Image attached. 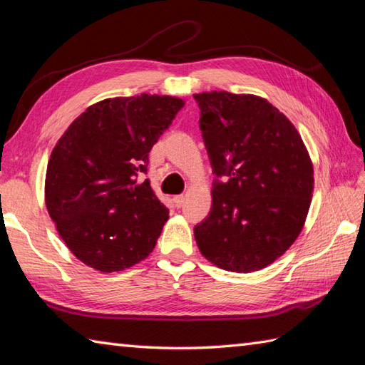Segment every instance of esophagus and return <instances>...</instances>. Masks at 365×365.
Wrapping results in <instances>:
<instances>
[{"instance_id":"1","label":"esophagus","mask_w":365,"mask_h":365,"mask_svg":"<svg viewBox=\"0 0 365 365\" xmlns=\"http://www.w3.org/2000/svg\"><path fill=\"white\" fill-rule=\"evenodd\" d=\"M174 204H175V207H182L183 205V202H185V196L183 195H180V196H174Z\"/></svg>"}]
</instances>
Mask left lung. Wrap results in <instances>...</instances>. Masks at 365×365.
Segmentation results:
<instances>
[{
    "mask_svg": "<svg viewBox=\"0 0 365 365\" xmlns=\"http://www.w3.org/2000/svg\"><path fill=\"white\" fill-rule=\"evenodd\" d=\"M215 180L212 212L195 227L200 254L234 273L271 265L304 227L314 165L287 115L267 98L212 91L195 94Z\"/></svg>",
    "mask_w": 365,
    "mask_h": 365,
    "instance_id": "left-lung-1",
    "label": "left lung"
}]
</instances>
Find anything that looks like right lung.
I'll use <instances>...</instances> for the list:
<instances>
[{
    "label": "right lung",
    "instance_id": "right-lung-1",
    "mask_svg": "<svg viewBox=\"0 0 365 365\" xmlns=\"http://www.w3.org/2000/svg\"><path fill=\"white\" fill-rule=\"evenodd\" d=\"M185 100L141 94L105 98L81 113L50 155L45 205L76 259L102 273L149 257L168 208L150 182L147 161Z\"/></svg>",
    "mask_w": 365,
    "mask_h": 365
}]
</instances>
